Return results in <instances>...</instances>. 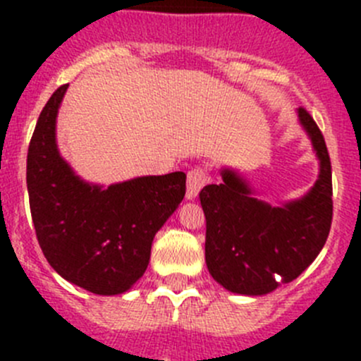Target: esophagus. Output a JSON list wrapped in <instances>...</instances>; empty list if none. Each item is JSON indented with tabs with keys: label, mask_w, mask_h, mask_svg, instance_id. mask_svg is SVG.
<instances>
[{
	"label": "esophagus",
	"mask_w": 361,
	"mask_h": 361,
	"mask_svg": "<svg viewBox=\"0 0 361 361\" xmlns=\"http://www.w3.org/2000/svg\"><path fill=\"white\" fill-rule=\"evenodd\" d=\"M209 181L207 171L204 167H192L187 174V197L195 199L199 190Z\"/></svg>",
	"instance_id": "1"
}]
</instances>
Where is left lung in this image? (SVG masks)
Returning <instances> with one entry per match:
<instances>
[{
    "label": "left lung",
    "instance_id": "8db88e82",
    "mask_svg": "<svg viewBox=\"0 0 361 361\" xmlns=\"http://www.w3.org/2000/svg\"><path fill=\"white\" fill-rule=\"evenodd\" d=\"M300 123L319 157V176L300 201L272 207L251 197L235 173L206 185L199 199L206 216V264L228 292L264 295L293 281L325 246L332 227V162L322 130L305 108Z\"/></svg>",
    "mask_w": 361,
    "mask_h": 361
}]
</instances>
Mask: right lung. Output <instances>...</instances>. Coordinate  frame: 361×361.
<instances>
[{
	"mask_svg": "<svg viewBox=\"0 0 361 361\" xmlns=\"http://www.w3.org/2000/svg\"><path fill=\"white\" fill-rule=\"evenodd\" d=\"M68 85L50 96L27 148V194L47 262L73 285L123 293L145 274L152 241L185 197V173L143 176L103 190L75 176L56 145V116Z\"/></svg>",
	"mask_w": 361,
	"mask_h": 361,
	"instance_id": "right-lung-1",
	"label": "right lung"
}]
</instances>
